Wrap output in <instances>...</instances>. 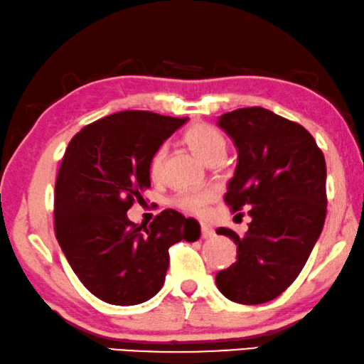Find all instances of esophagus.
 <instances>
[{
	"instance_id": "esophagus-1",
	"label": "esophagus",
	"mask_w": 364,
	"mask_h": 364,
	"mask_svg": "<svg viewBox=\"0 0 364 364\" xmlns=\"http://www.w3.org/2000/svg\"><path fill=\"white\" fill-rule=\"evenodd\" d=\"M210 237H214L213 227L205 224V222H200V238H210Z\"/></svg>"
}]
</instances>
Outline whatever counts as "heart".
<instances>
[{"instance_id":"1","label":"heart","mask_w":364,"mask_h":364,"mask_svg":"<svg viewBox=\"0 0 364 364\" xmlns=\"http://www.w3.org/2000/svg\"><path fill=\"white\" fill-rule=\"evenodd\" d=\"M184 142L188 147L196 154L200 160L208 161L213 156L219 154H225V140L222 134L213 126L208 124H194L184 132ZM165 156H166V147H159L155 154L151 155L149 164V175L151 180L159 181L164 176V166H165ZM215 198V193L210 189H203V191H184L178 194L175 199V204L178 208L186 210L189 214L203 215L208 209V205L213 203Z\"/></svg>"}]
</instances>
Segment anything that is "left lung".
Segmentation results:
<instances>
[{"instance_id":"obj_1","label":"left lung","mask_w":364,"mask_h":364,"mask_svg":"<svg viewBox=\"0 0 364 364\" xmlns=\"http://www.w3.org/2000/svg\"><path fill=\"white\" fill-rule=\"evenodd\" d=\"M219 127L234 140L238 161L224 200L252 208L245 235L219 227L237 245V262L215 276L227 299L263 304L292 284L306 264L327 214V166L301 124L263 107L222 114Z\"/></svg>"}]
</instances>
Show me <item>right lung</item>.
I'll use <instances>...</instances> for the list:
<instances>
[{
  "label": "right lung",
  "instance_id": "add662e5",
  "mask_svg": "<svg viewBox=\"0 0 364 364\" xmlns=\"http://www.w3.org/2000/svg\"><path fill=\"white\" fill-rule=\"evenodd\" d=\"M188 117L121 111L70 140L55 183V235L78 279L97 299L135 306L165 283L173 243L194 242L199 224L165 209L150 225L127 210L150 188L151 155Z\"/></svg>",
  "mask_w": 364,
  "mask_h": 364
}]
</instances>
